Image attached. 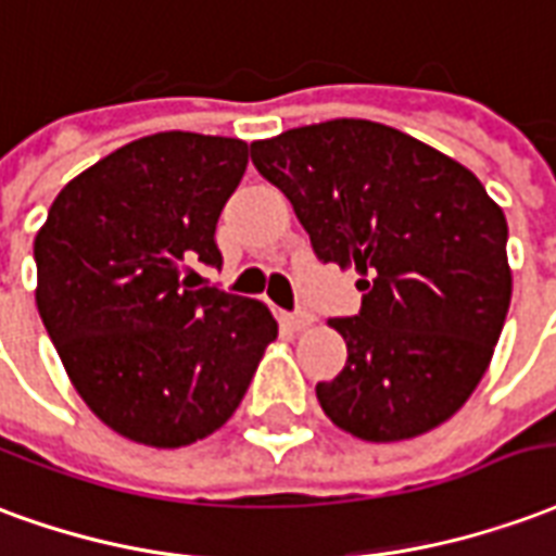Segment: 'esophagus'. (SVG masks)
<instances>
[{"mask_svg":"<svg viewBox=\"0 0 556 556\" xmlns=\"http://www.w3.org/2000/svg\"><path fill=\"white\" fill-rule=\"evenodd\" d=\"M281 323L290 328V331H305V328L314 323V317H311V314H283Z\"/></svg>","mask_w":556,"mask_h":556,"instance_id":"esophagus-1","label":"esophagus"}]
</instances>
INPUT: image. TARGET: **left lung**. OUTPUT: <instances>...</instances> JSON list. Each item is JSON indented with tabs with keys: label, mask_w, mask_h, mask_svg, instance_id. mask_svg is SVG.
Instances as JSON below:
<instances>
[{
	"label": "left lung",
	"mask_w": 556,
	"mask_h": 556,
	"mask_svg": "<svg viewBox=\"0 0 556 556\" xmlns=\"http://www.w3.org/2000/svg\"><path fill=\"white\" fill-rule=\"evenodd\" d=\"M251 162L319 261L362 275V314L328 319L350 352L317 384L328 420L376 444L441 427L489 370L509 311L504 210L465 165L372 121L251 141Z\"/></svg>",
	"instance_id": "1"
}]
</instances>
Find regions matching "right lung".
Listing matches in <instances>:
<instances>
[{
	"label": "right lung",
	"mask_w": 556,
	"mask_h": 556,
	"mask_svg": "<svg viewBox=\"0 0 556 556\" xmlns=\"http://www.w3.org/2000/svg\"><path fill=\"white\" fill-rule=\"evenodd\" d=\"M249 144L156 132L64 186L35 237L40 319L76 394L112 432L186 447L225 427L278 323L257 299L180 281L218 266L216 222Z\"/></svg>",
	"instance_id": "right-lung-1"
}]
</instances>
